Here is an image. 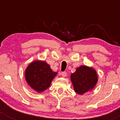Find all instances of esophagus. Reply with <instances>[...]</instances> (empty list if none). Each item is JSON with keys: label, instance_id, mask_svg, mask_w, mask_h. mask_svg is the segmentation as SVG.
<instances>
[{"label": "esophagus", "instance_id": "1", "mask_svg": "<svg viewBox=\"0 0 120 120\" xmlns=\"http://www.w3.org/2000/svg\"><path fill=\"white\" fill-rule=\"evenodd\" d=\"M61 75L63 77H66L67 76V72H65V71L64 72H61Z\"/></svg>", "mask_w": 120, "mask_h": 120}]
</instances>
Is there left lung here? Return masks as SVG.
<instances>
[{
    "instance_id": "1",
    "label": "left lung",
    "mask_w": 120,
    "mask_h": 120,
    "mask_svg": "<svg viewBox=\"0 0 120 120\" xmlns=\"http://www.w3.org/2000/svg\"><path fill=\"white\" fill-rule=\"evenodd\" d=\"M74 91L77 94H83L94 89L98 81V74L92 67L81 66L70 76Z\"/></svg>"
}]
</instances>
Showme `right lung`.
I'll use <instances>...</instances> for the list:
<instances>
[{
    "instance_id": "obj_1",
    "label": "right lung",
    "mask_w": 120,
    "mask_h": 120,
    "mask_svg": "<svg viewBox=\"0 0 120 120\" xmlns=\"http://www.w3.org/2000/svg\"><path fill=\"white\" fill-rule=\"evenodd\" d=\"M57 74V72H53L49 64L43 60L32 61L25 71L26 82L32 89L38 93L48 89Z\"/></svg>"
}]
</instances>
